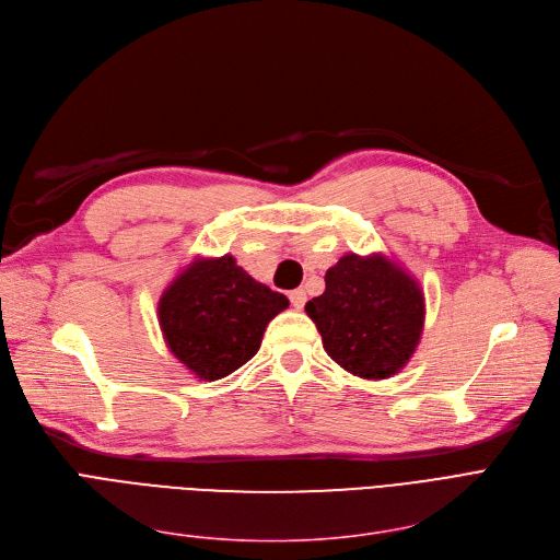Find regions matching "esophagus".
<instances>
[{"mask_svg":"<svg viewBox=\"0 0 560 560\" xmlns=\"http://www.w3.org/2000/svg\"><path fill=\"white\" fill-rule=\"evenodd\" d=\"M289 301H291V305H294L296 310H303V307H305V303H307L305 289H294V291H289Z\"/></svg>","mask_w":560,"mask_h":560,"instance_id":"1","label":"esophagus"}]
</instances>
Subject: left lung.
Returning <instances> with one entry per match:
<instances>
[{"instance_id": "left-lung-1", "label": "left lung", "mask_w": 560, "mask_h": 560, "mask_svg": "<svg viewBox=\"0 0 560 560\" xmlns=\"http://www.w3.org/2000/svg\"><path fill=\"white\" fill-rule=\"evenodd\" d=\"M326 353L353 376L383 381L412 358L423 330V291L385 255H343L326 291L307 301Z\"/></svg>"}]
</instances>
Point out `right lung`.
I'll use <instances>...</instances> for the list:
<instances>
[{
    "instance_id": "right-lung-1",
    "label": "right lung",
    "mask_w": 560,
    "mask_h": 560,
    "mask_svg": "<svg viewBox=\"0 0 560 560\" xmlns=\"http://www.w3.org/2000/svg\"><path fill=\"white\" fill-rule=\"evenodd\" d=\"M289 307L284 294L250 278L232 255L196 259L159 299L171 353L200 381H219L246 364L271 318Z\"/></svg>"
}]
</instances>
